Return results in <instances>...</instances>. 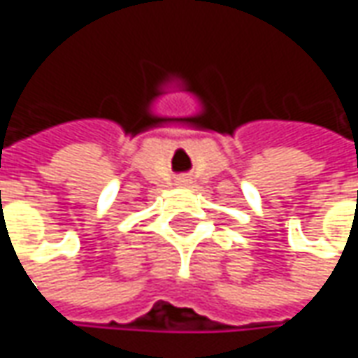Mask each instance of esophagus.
<instances>
[{
	"label": "esophagus",
	"mask_w": 358,
	"mask_h": 358,
	"mask_svg": "<svg viewBox=\"0 0 358 358\" xmlns=\"http://www.w3.org/2000/svg\"><path fill=\"white\" fill-rule=\"evenodd\" d=\"M191 183V179H187V177H181L179 181H177V185H181V187H187Z\"/></svg>",
	"instance_id": "obj_1"
}]
</instances>
